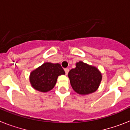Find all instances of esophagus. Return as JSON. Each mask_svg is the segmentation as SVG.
<instances>
[{
    "label": "esophagus",
    "mask_w": 130,
    "mask_h": 130,
    "mask_svg": "<svg viewBox=\"0 0 130 130\" xmlns=\"http://www.w3.org/2000/svg\"><path fill=\"white\" fill-rule=\"evenodd\" d=\"M64 70H65V74L66 75H67L68 74V73H69V69H67V68H66V69H64Z\"/></svg>",
    "instance_id": "1"
}]
</instances>
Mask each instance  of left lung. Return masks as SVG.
<instances>
[{
    "mask_svg": "<svg viewBox=\"0 0 130 130\" xmlns=\"http://www.w3.org/2000/svg\"><path fill=\"white\" fill-rule=\"evenodd\" d=\"M68 73L73 89L79 95L90 94L98 90L102 79V73L95 66L83 61L76 63Z\"/></svg>",
    "mask_w": 130,
    "mask_h": 130,
    "instance_id": "8db88e82",
    "label": "left lung"
}]
</instances>
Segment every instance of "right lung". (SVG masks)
Wrapping results in <instances>:
<instances>
[{"label":"right lung","mask_w":130,"mask_h":130,"mask_svg":"<svg viewBox=\"0 0 130 130\" xmlns=\"http://www.w3.org/2000/svg\"><path fill=\"white\" fill-rule=\"evenodd\" d=\"M65 74V71L59 63L46 62L31 71L29 81L35 89L48 92L55 87L58 77Z\"/></svg>","instance_id":"obj_1"}]
</instances>
